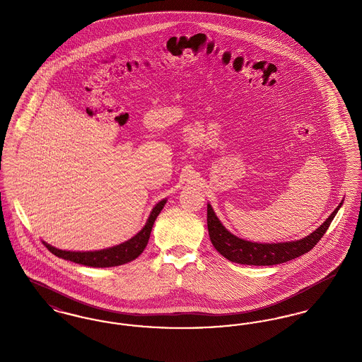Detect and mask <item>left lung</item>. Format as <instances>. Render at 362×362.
<instances>
[{"label":"left lung","mask_w":362,"mask_h":362,"mask_svg":"<svg viewBox=\"0 0 362 362\" xmlns=\"http://www.w3.org/2000/svg\"><path fill=\"white\" fill-rule=\"evenodd\" d=\"M344 201L328 216L327 220L313 230L308 236L300 240L284 243H254L240 239L230 233L216 216L210 204H207V229L211 244L224 258L251 266H273L304 255L310 251L316 243L323 238Z\"/></svg>","instance_id":"1"}]
</instances>
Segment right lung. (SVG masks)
<instances>
[{"instance_id": "add662e5", "label": "right lung", "mask_w": 362, "mask_h": 362, "mask_svg": "<svg viewBox=\"0 0 362 362\" xmlns=\"http://www.w3.org/2000/svg\"><path fill=\"white\" fill-rule=\"evenodd\" d=\"M167 204V198L161 199L160 202L156 204L155 207L152 209L146 223L144 228L134 235L132 239L123 241L118 245L104 248V250H98V251H66V250H59L52 247V244L43 241V244L47 247V250L54 254L58 258L66 259L70 262L84 264L89 267H114V266H121L127 262H132L138 258L142 251L145 250L148 240L151 238V232L155 224L157 216L163 210L164 205Z\"/></svg>"}]
</instances>
